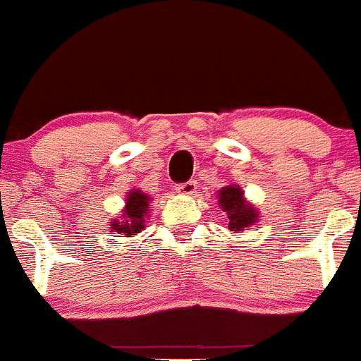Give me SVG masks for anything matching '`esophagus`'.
Returning <instances> with one entry per match:
<instances>
[{
  "label": "esophagus",
  "mask_w": 361,
  "mask_h": 361,
  "mask_svg": "<svg viewBox=\"0 0 361 361\" xmlns=\"http://www.w3.org/2000/svg\"><path fill=\"white\" fill-rule=\"evenodd\" d=\"M177 193H180V195H195L197 183L195 180H188V183H184V184H178Z\"/></svg>",
  "instance_id": "1"
}]
</instances>
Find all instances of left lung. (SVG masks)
I'll return each instance as SVG.
<instances>
[{
	"mask_svg": "<svg viewBox=\"0 0 361 361\" xmlns=\"http://www.w3.org/2000/svg\"><path fill=\"white\" fill-rule=\"evenodd\" d=\"M216 197H219V206L228 219L229 231L242 233L257 226L260 213L250 200H245L244 191L238 184L224 186L216 191Z\"/></svg>",
	"mask_w": 361,
	"mask_h": 361,
	"instance_id": "8db88e82",
	"label": "left lung"
}]
</instances>
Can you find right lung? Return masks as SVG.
I'll return each instance as SVG.
<instances>
[{"instance_id":"obj_1","label":"right lung","mask_w":361,"mask_h":361,"mask_svg":"<svg viewBox=\"0 0 361 361\" xmlns=\"http://www.w3.org/2000/svg\"><path fill=\"white\" fill-rule=\"evenodd\" d=\"M149 202H152V197L146 195L145 191L137 190V188L130 190L128 195H126L123 212H121V216L111 219L110 231L123 233L126 237L141 233L146 228Z\"/></svg>"}]
</instances>
